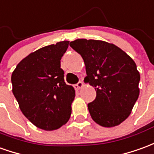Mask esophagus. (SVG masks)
I'll list each match as a JSON object with an SVG mask.
<instances>
[{"label": "esophagus", "instance_id": "esophagus-1", "mask_svg": "<svg viewBox=\"0 0 154 154\" xmlns=\"http://www.w3.org/2000/svg\"><path fill=\"white\" fill-rule=\"evenodd\" d=\"M83 86H84V83L80 81V82H78L77 84L75 85V88H76L77 90H79V89H81V88H83Z\"/></svg>", "mask_w": 154, "mask_h": 154}]
</instances>
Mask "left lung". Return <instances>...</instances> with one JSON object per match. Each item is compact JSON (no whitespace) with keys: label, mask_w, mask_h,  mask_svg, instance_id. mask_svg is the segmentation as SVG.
Returning <instances> with one entry per match:
<instances>
[{"label":"left lung","mask_w":154,"mask_h":154,"mask_svg":"<svg viewBox=\"0 0 154 154\" xmlns=\"http://www.w3.org/2000/svg\"><path fill=\"white\" fill-rule=\"evenodd\" d=\"M70 47L84 61V82L95 88V100L88 104L93 121L106 128L119 125L129 116L139 96L140 74L136 63L107 42L77 39Z\"/></svg>","instance_id":"left-lung-1"}]
</instances>
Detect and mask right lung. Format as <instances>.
I'll return each instance as SVG.
<instances>
[{
    "label": "right lung",
    "mask_w": 154,
    "mask_h": 154,
    "mask_svg": "<svg viewBox=\"0 0 154 154\" xmlns=\"http://www.w3.org/2000/svg\"><path fill=\"white\" fill-rule=\"evenodd\" d=\"M69 42L40 48L22 59L11 75L12 92L26 118L46 131L58 129L72 113L73 87L66 85L61 59Z\"/></svg>",
    "instance_id": "obj_1"
}]
</instances>
